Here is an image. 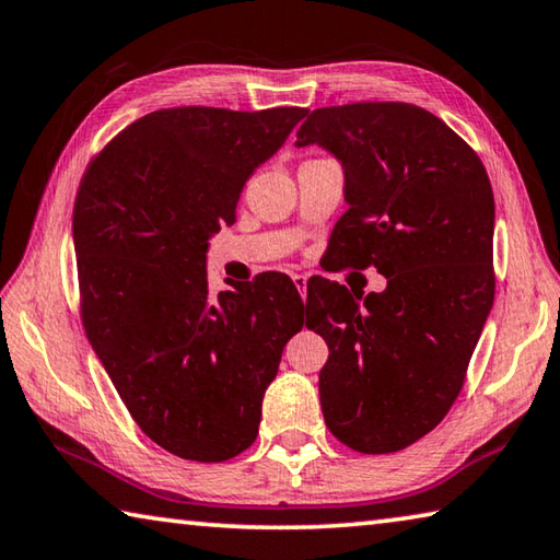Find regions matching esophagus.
<instances>
[{
    "instance_id": "obj_1",
    "label": "esophagus",
    "mask_w": 560,
    "mask_h": 560,
    "mask_svg": "<svg viewBox=\"0 0 560 560\" xmlns=\"http://www.w3.org/2000/svg\"><path fill=\"white\" fill-rule=\"evenodd\" d=\"M292 282H295V288L300 290L302 300H307V275H302V272L292 275Z\"/></svg>"
}]
</instances>
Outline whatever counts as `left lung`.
Returning <instances> with one entry per match:
<instances>
[{
  "label": "left lung",
  "instance_id": "8db88e82",
  "mask_svg": "<svg viewBox=\"0 0 560 560\" xmlns=\"http://www.w3.org/2000/svg\"><path fill=\"white\" fill-rule=\"evenodd\" d=\"M310 144L345 172L337 262L386 278L354 296L322 282L310 315L329 347L322 413L357 453H398L455 404L492 312V184L463 137L408 103L319 107L298 130L295 147Z\"/></svg>",
  "mask_w": 560,
  "mask_h": 560
}]
</instances>
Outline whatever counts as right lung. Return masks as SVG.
<instances>
[{
	"mask_svg": "<svg viewBox=\"0 0 560 560\" xmlns=\"http://www.w3.org/2000/svg\"><path fill=\"white\" fill-rule=\"evenodd\" d=\"M305 107H172L88 166L73 248L88 341L137 425L172 455L223 463L253 445L265 388L305 325L280 272L211 295L209 241Z\"/></svg>",
	"mask_w": 560,
	"mask_h": 560,
	"instance_id": "right-lung-1",
	"label": "right lung"
}]
</instances>
